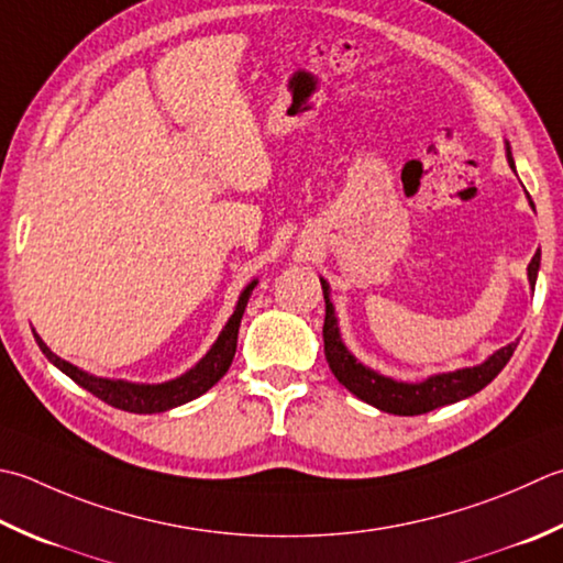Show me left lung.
I'll list each match as a JSON object with an SVG mask.
<instances>
[{"label":"left lung","instance_id":"obj_1","mask_svg":"<svg viewBox=\"0 0 563 563\" xmlns=\"http://www.w3.org/2000/svg\"><path fill=\"white\" fill-rule=\"evenodd\" d=\"M505 153H508V163L515 170L510 143H505ZM527 200H530V195H527ZM530 205L534 209L532 200ZM539 263H542V251H537L530 261V266H527V280H530L532 290L537 283ZM319 283H322L324 305H327L322 334H324V356H327L329 368H332L336 380L344 385L349 393H354L358 400L378 407L383 412L410 417V415L432 412L437 407H444L451 402L466 400L471 395H476L478 390L486 388V385L498 376V373L505 368V363L510 361L512 351L517 349V341H510L508 346L498 349L486 361L478 363V366L434 373V376H427L420 383L395 380L390 376H383V373L368 368L366 363H361L346 349L344 339H341V332H339L336 310L332 305V288H329V283L324 278H319Z\"/></svg>","mask_w":563,"mask_h":563}]
</instances>
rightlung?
<instances>
[{"label": "right lung", "mask_w": 563, "mask_h": 563, "mask_svg": "<svg viewBox=\"0 0 563 563\" xmlns=\"http://www.w3.org/2000/svg\"><path fill=\"white\" fill-rule=\"evenodd\" d=\"M256 285H258V280L253 278L246 288L241 290L234 312H231V317L227 319L224 329L219 332L217 341L209 346L207 354L197 361L190 371H185L183 376L170 378L165 383H131L124 378L95 376V373H87L82 368L73 366V363L63 361L60 356H55L53 351L43 344V339L36 332H33V336H36L38 349L46 354V358L53 363L55 368H60L65 376L73 378L77 385H80V388L90 390L107 405L119 407V410H124V412H136V415L168 412V410H173V407L200 398V395H205L229 371L231 361H234V354H236V336H239L241 317H244L246 302Z\"/></svg>", "instance_id": "obj_1"}]
</instances>
